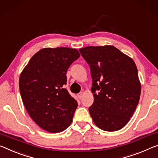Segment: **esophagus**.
I'll return each mask as SVG.
<instances>
[{
	"instance_id": "1",
	"label": "esophagus",
	"mask_w": 158,
	"mask_h": 158,
	"mask_svg": "<svg viewBox=\"0 0 158 158\" xmlns=\"http://www.w3.org/2000/svg\"><path fill=\"white\" fill-rule=\"evenodd\" d=\"M83 93L82 92H81V93H79V94H77V96H78V98L79 99H81L82 98V97H83Z\"/></svg>"
}]
</instances>
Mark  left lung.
<instances>
[{
    "instance_id": "1",
    "label": "left lung",
    "mask_w": 158,
    "mask_h": 158,
    "mask_svg": "<svg viewBox=\"0 0 158 158\" xmlns=\"http://www.w3.org/2000/svg\"><path fill=\"white\" fill-rule=\"evenodd\" d=\"M79 52L91 70L94 101L89 110L95 124L106 131L121 129L136 110L141 95L136 64L112 46H88Z\"/></svg>"
}]
</instances>
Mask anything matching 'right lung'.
Returning a JSON list of instances; mask_svg holds the SVG:
<instances>
[{
  "label": "right lung",
  "mask_w": 158,
  "mask_h": 158,
  "mask_svg": "<svg viewBox=\"0 0 158 158\" xmlns=\"http://www.w3.org/2000/svg\"><path fill=\"white\" fill-rule=\"evenodd\" d=\"M79 57L74 48H46L30 59L19 77V91L27 112L51 133L65 130L78 106L64 85L67 69Z\"/></svg>",
  "instance_id": "obj_1"
}]
</instances>
